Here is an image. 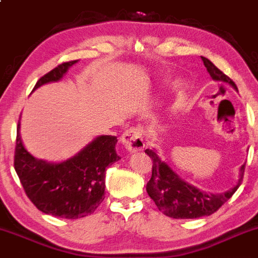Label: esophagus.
I'll return each mask as SVG.
<instances>
[{"label": "esophagus", "mask_w": 258, "mask_h": 258, "mask_svg": "<svg viewBox=\"0 0 258 258\" xmlns=\"http://www.w3.org/2000/svg\"><path fill=\"white\" fill-rule=\"evenodd\" d=\"M120 140L124 144V147L128 149L129 151H132V153L143 150L145 147L144 139H143V133L140 128H129L121 135Z\"/></svg>", "instance_id": "esophagus-1"}]
</instances>
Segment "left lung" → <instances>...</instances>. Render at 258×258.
Wrapping results in <instances>:
<instances>
[{"mask_svg":"<svg viewBox=\"0 0 258 258\" xmlns=\"http://www.w3.org/2000/svg\"><path fill=\"white\" fill-rule=\"evenodd\" d=\"M201 59L212 79L226 82L237 90L235 82L230 77L220 71L208 58L201 57ZM145 153L153 161L151 177L147 184L148 195L153 199L163 214L172 219H198L210 216L226 203L242 182L246 164L241 166L240 180L235 187L222 194H208L185 182L168 164L160 160L155 150L147 149Z\"/></svg>","mask_w":258,"mask_h":258,"instance_id":"1","label":"left lung"}]
</instances>
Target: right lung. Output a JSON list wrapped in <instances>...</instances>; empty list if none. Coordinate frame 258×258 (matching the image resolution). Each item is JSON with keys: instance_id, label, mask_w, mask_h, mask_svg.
<instances>
[{"instance_id": "1", "label": "right lung", "mask_w": 258, "mask_h": 258, "mask_svg": "<svg viewBox=\"0 0 258 258\" xmlns=\"http://www.w3.org/2000/svg\"><path fill=\"white\" fill-rule=\"evenodd\" d=\"M77 60L64 62L38 79L34 89L62 78ZM116 137L102 135L81 153L60 164L33 158L22 144L20 121L15 148V170L26 195L39 211L62 219H81L93 214L104 200L105 171L120 156Z\"/></svg>"}]
</instances>
